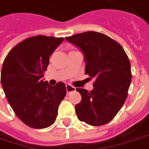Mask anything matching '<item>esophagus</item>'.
<instances>
[{
  "instance_id": "obj_1",
  "label": "esophagus",
  "mask_w": 149,
  "mask_h": 149,
  "mask_svg": "<svg viewBox=\"0 0 149 149\" xmlns=\"http://www.w3.org/2000/svg\"><path fill=\"white\" fill-rule=\"evenodd\" d=\"M76 88L73 87V86H72L71 85H66V90H67L68 93H70L72 92V91H74Z\"/></svg>"
}]
</instances>
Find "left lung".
<instances>
[{"label": "left lung", "instance_id": "8db88e82", "mask_svg": "<svg viewBox=\"0 0 149 149\" xmlns=\"http://www.w3.org/2000/svg\"><path fill=\"white\" fill-rule=\"evenodd\" d=\"M85 56V74L94 78L93 89H77L81 101L75 106L79 120L91 126L111 122L128 95L132 81L131 64L122 46L109 36L87 31L66 37Z\"/></svg>", "mask_w": 149, "mask_h": 149}]
</instances>
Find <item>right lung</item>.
I'll return each instance as SVG.
<instances>
[{
	"instance_id": "1",
	"label": "right lung",
	"mask_w": 149,
	"mask_h": 149,
	"mask_svg": "<svg viewBox=\"0 0 149 149\" xmlns=\"http://www.w3.org/2000/svg\"><path fill=\"white\" fill-rule=\"evenodd\" d=\"M64 38L37 35L13 47L1 68L2 88L10 107L26 125L36 129L53 124L66 95L63 82L51 86L42 77L50 56Z\"/></svg>"
}]
</instances>
